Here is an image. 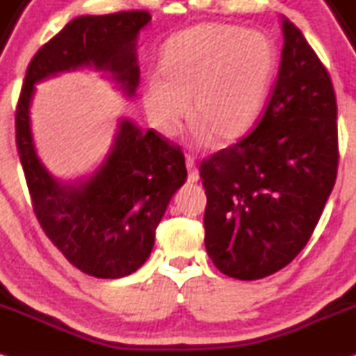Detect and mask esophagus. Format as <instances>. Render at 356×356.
I'll return each instance as SVG.
<instances>
[{"label": "esophagus", "instance_id": "34e87169", "mask_svg": "<svg viewBox=\"0 0 356 356\" xmlns=\"http://www.w3.org/2000/svg\"><path fill=\"white\" fill-rule=\"evenodd\" d=\"M186 170H188V181L190 183H196L200 179V173L196 170L195 161L191 158H186Z\"/></svg>", "mask_w": 356, "mask_h": 356}]
</instances>
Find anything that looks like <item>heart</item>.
Wrapping results in <instances>:
<instances>
[{
  "instance_id": "obj_1",
  "label": "heart",
  "mask_w": 356,
  "mask_h": 356,
  "mask_svg": "<svg viewBox=\"0 0 356 356\" xmlns=\"http://www.w3.org/2000/svg\"><path fill=\"white\" fill-rule=\"evenodd\" d=\"M278 68L268 33L235 24L203 23L166 41L158 79L143 88V106L161 136L177 135L186 116L198 138L229 146L252 131Z\"/></svg>"
}]
</instances>
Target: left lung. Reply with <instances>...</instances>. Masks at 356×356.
I'll return each mask as SVG.
<instances>
[{
  "label": "left lung",
  "mask_w": 356,
  "mask_h": 356,
  "mask_svg": "<svg viewBox=\"0 0 356 356\" xmlns=\"http://www.w3.org/2000/svg\"><path fill=\"white\" fill-rule=\"evenodd\" d=\"M273 93L248 136L200 166L204 246L221 273L260 280L305 248L337 179V99L303 33L282 16Z\"/></svg>",
  "instance_id": "obj_1"
}]
</instances>
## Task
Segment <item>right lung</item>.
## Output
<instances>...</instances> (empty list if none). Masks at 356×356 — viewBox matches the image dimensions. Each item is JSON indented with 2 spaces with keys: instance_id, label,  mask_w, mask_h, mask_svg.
<instances>
[{
  "instance_id": "obj_1",
  "label": "right lung",
  "mask_w": 356,
  "mask_h": 356,
  "mask_svg": "<svg viewBox=\"0 0 356 356\" xmlns=\"http://www.w3.org/2000/svg\"><path fill=\"white\" fill-rule=\"evenodd\" d=\"M149 21L148 11L71 19L33 56L16 110V145L36 218L68 261L95 278L128 277L148 260L154 229L186 181L185 158L154 129L143 131L121 116L98 168L61 179L38 154L33 98L38 83L79 70L98 71L121 95L135 98L138 36Z\"/></svg>"
}]
</instances>
